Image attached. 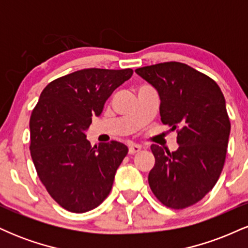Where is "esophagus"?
<instances>
[{
    "label": "esophagus",
    "instance_id": "obj_1",
    "mask_svg": "<svg viewBox=\"0 0 248 248\" xmlns=\"http://www.w3.org/2000/svg\"><path fill=\"white\" fill-rule=\"evenodd\" d=\"M141 146L140 144H135V143H132V144H129V149H128V152H129V154H136V153H139L141 150Z\"/></svg>",
    "mask_w": 248,
    "mask_h": 248
}]
</instances>
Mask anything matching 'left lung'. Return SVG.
<instances>
[{"instance_id":"1","label":"left lung","mask_w":248,"mask_h":248,"mask_svg":"<svg viewBox=\"0 0 248 248\" xmlns=\"http://www.w3.org/2000/svg\"><path fill=\"white\" fill-rule=\"evenodd\" d=\"M135 72L157 91L161 121L171 130L178 128L177 150L150 147L155 166L149 186L163 205L186 209L211 191L223 170L231 130L224 94L213 79L183 62Z\"/></svg>"}]
</instances>
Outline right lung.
<instances>
[{
  "label": "right lung",
  "mask_w": 248,
  "mask_h": 248,
  "mask_svg": "<svg viewBox=\"0 0 248 248\" xmlns=\"http://www.w3.org/2000/svg\"><path fill=\"white\" fill-rule=\"evenodd\" d=\"M132 69H84L51 81L30 118V153L43 186L70 212L95 209L112 190L128 148L118 141L91 146L85 132Z\"/></svg>",
  "instance_id": "1"
}]
</instances>
